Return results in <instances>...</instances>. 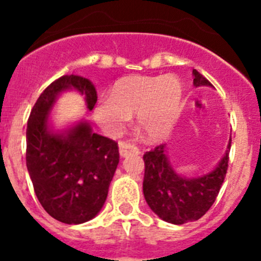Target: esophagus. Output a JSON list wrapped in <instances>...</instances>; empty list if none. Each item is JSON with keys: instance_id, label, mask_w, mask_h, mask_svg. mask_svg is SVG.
Returning a JSON list of instances; mask_svg holds the SVG:
<instances>
[{"instance_id": "obj_1", "label": "esophagus", "mask_w": 261, "mask_h": 261, "mask_svg": "<svg viewBox=\"0 0 261 261\" xmlns=\"http://www.w3.org/2000/svg\"><path fill=\"white\" fill-rule=\"evenodd\" d=\"M119 153L121 156H128L130 154H137L140 153L138 149L136 146L130 144H126V142H120L119 144Z\"/></svg>"}]
</instances>
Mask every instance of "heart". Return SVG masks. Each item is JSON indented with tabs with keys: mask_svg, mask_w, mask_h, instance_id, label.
Returning a JSON list of instances; mask_svg holds the SVG:
<instances>
[{
	"mask_svg": "<svg viewBox=\"0 0 261 261\" xmlns=\"http://www.w3.org/2000/svg\"><path fill=\"white\" fill-rule=\"evenodd\" d=\"M180 81L174 75H128L94 107V117L108 136H117L136 114L137 128L151 141L165 137L180 103Z\"/></svg>",
	"mask_w": 261,
	"mask_h": 261,
	"instance_id": "b5f03b06",
	"label": "heart"
}]
</instances>
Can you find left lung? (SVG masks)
<instances>
[{
  "mask_svg": "<svg viewBox=\"0 0 261 261\" xmlns=\"http://www.w3.org/2000/svg\"><path fill=\"white\" fill-rule=\"evenodd\" d=\"M195 86L212 85L199 71L193 70ZM229 150L216 170L204 176L187 179L172 170L165 145H158L144 154V196L151 211L163 221L183 225L201 218L211 209L220 193L229 167Z\"/></svg>",
  "mask_w": 261,
  "mask_h": 261,
  "instance_id": "obj_1",
  "label": "left lung"
}]
</instances>
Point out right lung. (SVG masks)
<instances>
[{
    "label": "right lung",
    "instance_id": "add662e5",
    "mask_svg": "<svg viewBox=\"0 0 261 261\" xmlns=\"http://www.w3.org/2000/svg\"><path fill=\"white\" fill-rule=\"evenodd\" d=\"M73 87L84 94L90 111L98 96L81 75H62L40 94L27 121L26 165L44 211L68 225L90 221L99 213L119 163L117 142L78 124L66 136L48 130V112L57 94Z\"/></svg>",
    "mask_w": 261,
    "mask_h": 261
}]
</instances>
